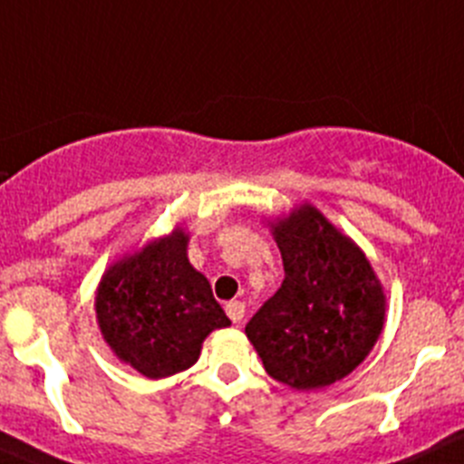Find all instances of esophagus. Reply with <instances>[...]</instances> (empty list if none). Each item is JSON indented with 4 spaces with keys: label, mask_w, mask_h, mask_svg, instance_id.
Masks as SVG:
<instances>
[{
    "label": "esophagus",
    "mask_w": 464,
    "mask_h": 464,
    "mask_svg": "<svg viewBox=\"0 0 464 464\" xmlns=\"http://www.w3.org/2000/svg\"><path fill=\"white\" fill-rule=\"evenodd\" d=\"M225 312H227V316L235 321V324H241L246 314V305L241 301H229L227 305H225Z\"/></svg>",
    "instance_id": "34e87169"
}]
</instances>
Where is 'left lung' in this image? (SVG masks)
Wrapping results in <instances>:
<instances>
[{"instance_id": "left-lung-1", "label": "left lung", "mask_w": 464, "mask_h": 464, "mask_svg": "<svg viewBox=\"0 0 464 464\" xmlns=\"http://www.w3.org/2000/svg\"><path fill=\"white\" fill-rule=\"evenodd\" d=\"M285 280L246 325L271 378L321 390L346 378L376 346L387 295L364 250L312 202L266 220Z\"/></svg>"}]
</instances>
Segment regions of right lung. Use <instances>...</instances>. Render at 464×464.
Masks as SVG:
<instances>
[{
  "instance_id": "right-lung-1",
  "label": "right lung",
  "mask_w": 464,
  "mask_h": 464,
  "mask_svg": "<svg viewBox=\"0 0 464 464\" xmlns=\"http://www.w3.org/2000/svg\"><path fill=\"white\" fill-rule=\"evenodd\" d=\"M182 225L116 259L95 291V319L121 362L150 381L193 367L207 334L232 321L188 262Z\"/></svg>"
}]
</instances>
